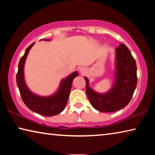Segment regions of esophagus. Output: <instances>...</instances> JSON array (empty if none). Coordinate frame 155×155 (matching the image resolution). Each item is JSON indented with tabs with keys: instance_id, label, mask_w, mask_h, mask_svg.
Wrapping results in <instances>:
<instances>
[{
	"instance_id": "34e87169",
	"label": "esophagus",
	"mask_w": 155,
	"mask_h": 155,
	"mask_svg": "<svg viewBox=\"0 0 155 155\" xmlns=\"http://www.w3.org/2000/svg\"><path fill=\"white\" fill-rule=\"evenodd\" d=\"M79 71H80V72L81 73V74H84V73H85V71H86L85 68H84V67L81 68L80 69H79Z\"/></svg>"
}]
</instances>
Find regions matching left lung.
<instances>
[{"label": "left lung", "mask_w": 155, "mask_h": 155, "mask_svg": "<svg viewBox=\"0 0 155 155\" xmlns=\"http://www.w3.org/2000/svg\"><path fill=\"white\" fill-rule=\"evenodd\" d=\"M115 77L112 87L106 93H98L86 81V93L94 109L101 112H114L129 103L137 86V65L135 59L124 44L115 49Z\"/></svg>", "instance_id": "obj_1"}]
</instances>
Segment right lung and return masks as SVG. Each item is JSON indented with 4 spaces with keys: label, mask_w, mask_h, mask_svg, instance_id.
<instances>
[{
    "label": "right lung",
    "mask_w": 155,
    "mask_h": 155,
    "mask_svg": "<svg viewBox=\"0 0 155 155\" xmlns=\"http://www.w3.org/2000/svg\"><path fill=\"white\" fill-rule=\"evenodd\" d=\"M44 41H50V39H44ZM35 42L26 49L25 54L20 60L18 70L16 74V83L19 89L20 96L24 103L28 109L37 114L44 116H53L64 111L71 90L72 81L78 75L77 71L72 72L66 78H63L59 87L55 92L48 96H41L32 92L27 87L25 80V64L30 49Z\"/></svg>",
    "instance_id": "1"
}]
</instances>
